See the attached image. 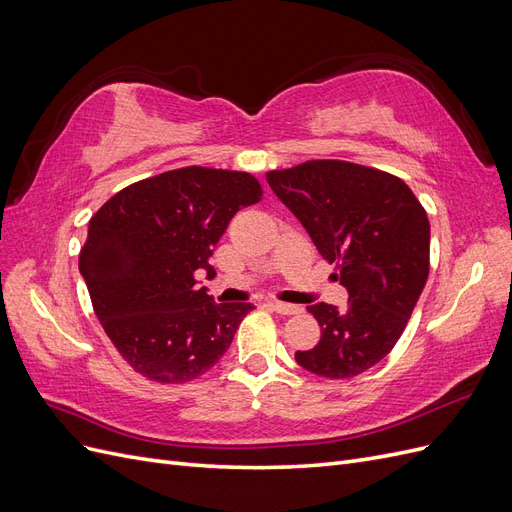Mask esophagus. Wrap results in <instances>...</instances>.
I'll return each mask as SVG.
<instances>
[{
	"label": "esophagus",
	"mask_w": 512,
	"mask_h": 512,
	"mask_svg": "<svg viewBox=\"0 0 512 512\" xmlns=\"http://www.w3.org/2000/svg\"><path fill=\"white\" fill-rule=\"evenodd\" d=\"M269 305L275 309L277 314H282V316H292V314L301 312L299 305H290V303H282V301H269Z\"/></svg>",
	"instance_id": "34e87169"
}]
</instances>
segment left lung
Returning <instances> with one entry per match:
<instances>
[{"mask_svg": "<svg viewBox=\"0 0 512 512\" xmlns=\"http://www.w3.org/2000/svg\"><path fill=\"white\" fill-rule=\"evenodd\" d=\"M267 181L348 290L344 309L307 307L322 335L294 359L322 378L359 376L393 350L425 288L427 213L399 177L352 162L309 160Z\"/></svg>", "mask_w": 512, "mask_h": 512, "instance_id": "8db88e82", "label": "left lung"}]
</instances>
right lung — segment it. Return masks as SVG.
Listing matches in <instances>:
<instances>
[{"instance_id":"add662e5","label":"right lung","mask_w":512,"mask_h":512,"mask_svg":"<svg viewBox=\"0 0 512 512\" xmlns=\"http://www.w3.org/2000/svg\"><path fill=\"white\" fill-rule=\"evenodd\" d=\"M250 173L188 166L136 181L89 220L79 271L108 339L162 384L203 376L230 348L252 303H215L196 286L213 247L258 203Z\"/></svg>"}]
</instances>
